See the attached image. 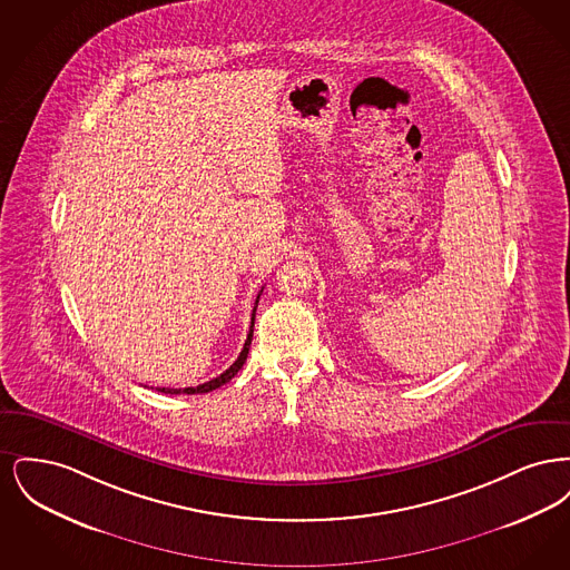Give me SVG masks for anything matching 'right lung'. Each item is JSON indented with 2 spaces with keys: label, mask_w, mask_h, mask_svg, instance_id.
<instances>
[{
  "label": "right lung",
  "mask_w": 570,
  "mask_h": 570,
  "mask_svg": "<svg viewBox=\"0 0 570 570\" xmlns=\"http://www.w3.org/2000/svg\"><path fill=\"white\" fill-rule=\"evenodd\" d=\"M261 295H263V288H261V293H258V297H256V303H254V309H252V326H249V333H247V340H245L244 351L239 353L237 361H235L224 374H219L217 379L209 380V382H203V384H198V386H186V389H166V386H160V389H156V391L168 393V395H181V393L196 395V393H209V391H214V389H219L222 384H226L228 380L235 379V374L244 367L245 358H247V353H249V344H252V335H254V316H256V307H258V298H261Z\"/></svg>",
  "instance_id": "add662e5"
}]
</instances>
